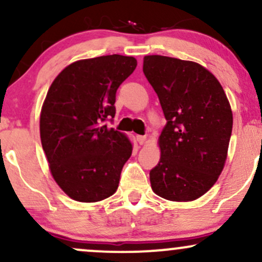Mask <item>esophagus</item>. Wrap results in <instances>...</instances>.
<instances>
[{
	"label": "esophagus",
	"mask_w": 262,
	"mask_h": 262,
	"mask_svg": "<svg viewBox=\"0 0 262 262\" xmlns=\"http://www.w3.org/2000/svg\"><path fill=\"white\" fill-rule=\"evenodd\" d=\"M137 140H138V143L140 144V145H144V144H145V141H146V137H145V135H137Z\"/></svg>",
	"instance_id": "esophagus-1"
}]
</instances>
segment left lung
<instances>
[{
  "instance_id": "1",
  "label": "left lung",
  "mask_w": 262,
  "mask_h": 262,
  "mask_svg": "<svg viewBox=\"0 0 262 262\" xmlns=\"http://www.w3.org/2000/svg\"><path fill=\"white\" fill-rule=\"evenodd\" d=\"M143 71L167 121L158 140L160 160L150 170L151 188L165 200L191 202L209 191L224 169L230 103L217 77L198 62L146 55Z\"/></svg>"
}]
</instances>
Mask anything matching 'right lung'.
I'll use <instances>...</instances> for the list:
<instances>
[{"mask_svg": "<svg viewBox=\"0 0 262 262\" xmlns=\"http://www.w3.org/2000/svg\"><path fill=\"white\" fill-rule=\"evenodd\" d=\"M137 68L118 54L77 60L48 90L40 112L41 146L58 186L77 202H100L118 188L133 144L102 125L116 114V92Z\"/></svg>", "mask_w": 262, "mask_h": 262, "instance_id": "right-lung-1", "label": "right lung"}]
</instances>
